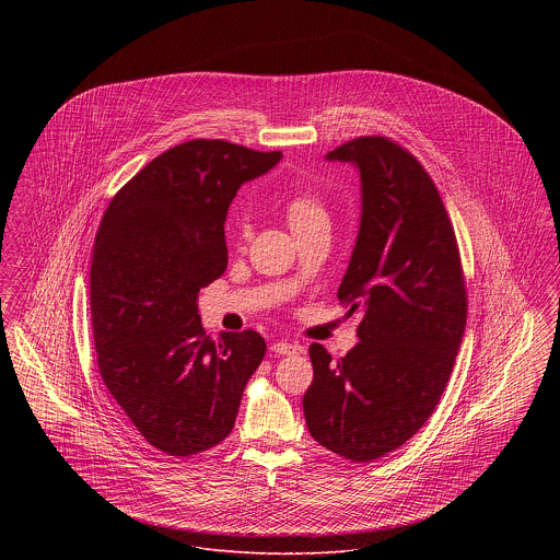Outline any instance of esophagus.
<instances>
[{
    "instance_id": "1",
    "label": "esophagus",
    "mask_w": 560,
    "mask_h": 560,
    "mask_svg": "<svg viewBox=\"0 0 560 560\" xmlns=\"http://www.w3.org/2000/svg\"><path fill=\"white\" fill-rule=\"evenodd\" d=\"M270 350L275 352V354H281V357H285V354H293V352H298V347L292 345V342H283V340H279V342H275Z\"/></svg>"
}]
</instances>
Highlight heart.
<instances>
[{
	"label": "heart",
	"mask_w": 560,
	"mask_h": 560,
	"mask_svg": "<svg viewBox=\"0 0 560 560\" xmlns=\"http://www.w3.org/2000/svg\"><path fill=\"white\" fill-rule=\"evenodd\" d=\"M285 213H288V222H290L293 233H300L317 222H327V212H325L323 203L308 190L293 192L285 203ZM241 235H245V226H241Z\"/></svg>",
	"instance_id": "heart-1"
}]
</instances>
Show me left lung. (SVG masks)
I'll use <instances>...</instances> for the list:
<instances>
[{
  "label": "left lung",
  "instance_id": "left-lung-1",
  "mask_svg": "<svg viewBox=\"0 0 560 560\" xmlns=\"http://www.w3.org/2000/svg\"><path fill=\"white\" fill-rule=\"evenodd\" d=\"M325 160L361 178L338 298L363 319L347 357L311 347L302 407L317 443L363 464L399 450L441 400L466 329V288L450 215L420 161L384 136L354 138Z\"/></svg>",
  "mask_w": 560,
  "mask_h": 560
}]
</instances>
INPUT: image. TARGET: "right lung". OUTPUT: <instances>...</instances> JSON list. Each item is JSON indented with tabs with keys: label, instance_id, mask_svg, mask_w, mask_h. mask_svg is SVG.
Here are the masks:
<instances>
[{
	"label": "right lung",
	"instance_id": "add662e5",
	"mask_svg": "<svg viewBox=\"0 0 560 560\" xmlns=\"http://www.w3.org/2000/svg\"><path fill=\"white\" fill-rule=\"evenodd\" d=\"M281 158L188 140L147 163L103 215L90 268L98 370L136 430L167 455L224 441L265 359L252 329L206 336L197 298L226 270L224 222L241 185Z\"/></svg>",
	"mask_w": 560,
	"mask_h": 560
}]
</instances>
